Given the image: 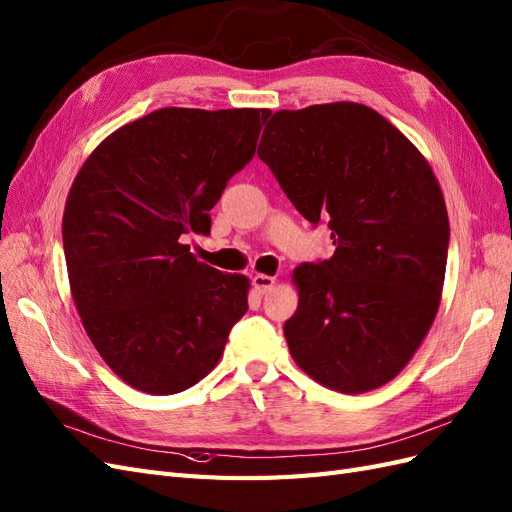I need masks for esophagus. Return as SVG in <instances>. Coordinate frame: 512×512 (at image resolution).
I'll list each match as a JSON object with an SVG mask.
<instances>
[{
  "mask_svg": "<svg viewBox=\"0 0 512 512\" xmlns=\"http://www.w3.org/2000/svg\"><path fill=\"white\" fill-rule=\"evenodd\" d=\"M276 279L274 276H268V274H255L253 276V287L259 291V294H266V291H270L274 287Z\"/></svg>",
  "mask_w": 512,
  "mask_h": 512,
  "instance_id": "1",
  "label": "esophagus"
}]
</instances>
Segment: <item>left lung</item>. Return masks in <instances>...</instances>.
Masks as SVG:
<instances>
[{
	"mask_svg": "<svg viewBox=\"0 0 512 512\" xmlns=\"http://www.w3.org/2000/svg\"><path fill=\"white\" fill-rule=\"evenodd\" d=\"M257 156L334 244L330 259L294 270L291 358L345 394L388 384L427 337L444 287L450 225L427 158L358 102L276 111Z\"/></svg>",
	"mask_w": 512,
	"mask_h": 512,
	"instance_id": "left-lung-1",
	"label": "left lung"
}]
</instances>
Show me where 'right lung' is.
I'll return each mask as SVG.
<instances>
[{
	"label": "right lung",
	"instance_id": "1",
	"mask_svg": "<svg viewBox=\"0 0 512 512\" xmlns=\"http://www.w3.org/2000/svg\"><path fill=\"white\" fill-rule=\"evenodd\" d=\"M268 109L152 111L111 133L66 199L72 300L109 369L148 394L206 377L248 311V279L197 261L188 233L255 156Z\"/></svg>",
	"mask_w": 512,
	"mask_h": 512
}]
</instances>
